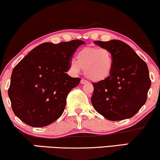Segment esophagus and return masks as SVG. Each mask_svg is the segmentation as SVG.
<instances>
[{
  "instance_id": "obj_1",
  "label": "esophagus",
  "mask_w": 160,
  "mask_h": 160,
  "mask_svg": "<svg viewBox=\"0 0 160 160\" xmlns=\"http://www.w3.org/2000/svg\"><path fill=\"white\" fill-rule=\"evenodd\" d=\"M87 83H88V82L87 80H85V79L81 80V84H87Z\"/></svg>"
}]
</instances>
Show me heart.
I'll list each match as a JSON object with an SVG mask.
<instances>
[{"mask_svg": "<svg viewBox=\"0 0 160 160\" xmlns=\"http://www.w3.org/2000/svg\"><path fill=\"white\" fill-rule=\"evenodd\" d=\"M76 59L70 62L72 72L77 74L83 69L84 75L93 82L106 79L113 70V55L104 47L82 49L77 54Z\"/></svg>", "mask_w": 160, "mask_h": 160, "instance_id": "1", "label": "heart"}]
</instances>
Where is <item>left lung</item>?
<instances>
[{
	"mask_svg": "<svg viewBox=\"0 0 160 160\" xmlns=\"http://www.w3.org/2000/svg\"><path fill=\"white\" fill-rule=\"evenodd\" d=\"M107 48L113 58L111 73L92 83L94 109L110 121L133 117L146 102L151 87L148 66L129 45L119 40L94 41Z\"/></svg>",
	"mask_w": 160,
	"mask_h": 160,
	"instance_id": "1",
	"label": "left lung"
}]
</instances>
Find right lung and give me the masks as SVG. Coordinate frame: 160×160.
Masks as SVG:
<instances>
[{
    "label": "right lung",
    "instance_id": "right-lung-1",
    "mask_svg": "<svg viewBox=\"0 0 160 160\" xmlns=\"http://www.w3.org/2000/svg\"><path fill=\"white\" fill-rule=\"evenodd\" d=\"M81 40L35 47L15 67L8 95L14 113L32 127H44L60 117L68 95L81 78L66 73Z\"/></svg>",
    "mask_w": 160,
    "mask_h": 160
}]
</instances>
